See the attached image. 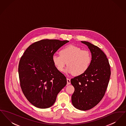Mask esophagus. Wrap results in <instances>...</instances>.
<instances>
[{
    "label": "esophagus",
    "mask_w": 126,
    "mask_h": 126,
    "mask_svg": "<svg viewBox=\"0 0 126 126\" xmlns=\"http://www.w3.org/2000/svg\"><path fill=\"white\" fill-rule=\"evenodd\" d=\"M67 84L69 85L70 84V79L68 78H67Z\"/></svg>",
    "instance_id": "obj_1"
}]
</instances>
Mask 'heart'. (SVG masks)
I'll return each instance as SVG.
<instances>
[{
  "instance_id": "b5f03b06",
  "label": "heart",
  "mask_w": 126,
  "mask_h": 126,
  "mask_svg": "<svg viewBox=\"0 0 126 126\" xmlns=\"http://www.w3.org/2000/svg\"><path fill=\"white\" fill-rule=\"evenodd\" d=\"M92 60L90 52L81 49L77 46L70 45L59 51V55H54L53 63L57 69L62 72L66 65V71L75 76L84 73L89 69Z\"/></svg>"
}]
</instances>
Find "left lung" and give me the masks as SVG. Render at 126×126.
I'll return each instance as SVG.
<instances>
[{
	"mask_svg": "<svg viewBox=\"0 0 126 126\" xmlns=\"http://www.w3.org/2000/svg\"><path fill=\"white\" fill-rule=\"evenodd\" d=\"M81 42L88 47L92 60L86 72L71 79L75 88L71 100L76 109L87 110L96 106L103 97L111 71L109 60L98 47L89 42Z\"/></svg>",
	"mask_w": 126,
	"mask_h": 126,
	"instance_id": "8db88e82",
	"label": "left lung"
}]
</instances>
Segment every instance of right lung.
I'll use <instances>...</instances> for the list:
<instances>
[{
	"mask_svg": "<svg viewBox=\"0 0 126 126\" xmlns=\"http://www.w3.org/2000/svg\"><path fill=\"white\" fill-rule=\"evenodd\" d=\"M68 42L43 39L30 45L21 57L18 68L20 87L24 96L36 107L52 106L67 85L66 77L54 66L52 57Z\"/></svg>",
	"mask_w": 126,
	"mask_h": 126,
	"instance_id": "right-lung-1",
	"label": "right lung"
}]
</instances>
